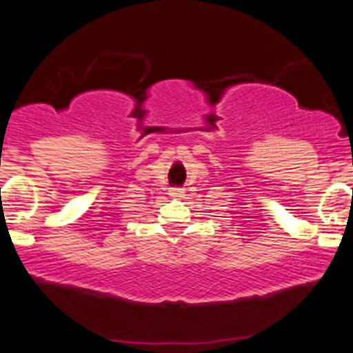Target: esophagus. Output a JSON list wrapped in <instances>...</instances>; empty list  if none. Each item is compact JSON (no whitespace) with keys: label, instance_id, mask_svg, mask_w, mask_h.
I'll list each match as a JSON object with an SVG mask.
<instances>
[{"label":"esophagus","instance_id":"1","mask_svg":"<svg viewBox=\"0 0 353 353\" xmlns=\"http://www.w3.org/2000/svg\"><path fill=\"white\" fill-rule=\"evenodd\" d=\"M171 194L172 197H181V196H184V189H181V188H172L171 189Z\"/></svg>","mask_w":353,"mask_h":353}]
</instances>
